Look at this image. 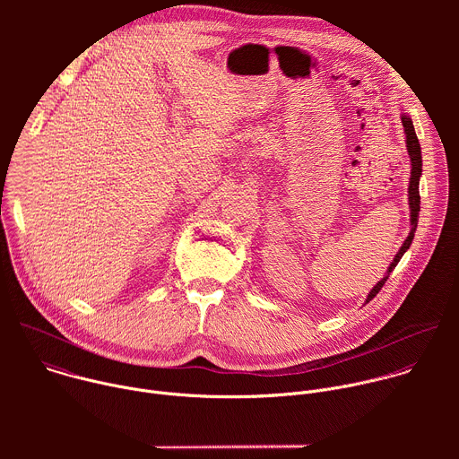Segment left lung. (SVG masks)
Instances as JSON below:
<instances>
[{
  "label": "left lung",
  "instance_id": "1",
  "mask_svg": "<svg viewBox=\"0 0 459 459\" xmlns=\"http://www.w3.org/2000/svg\"><path fill=\"white\" fill-rule=\"evenodd\" d=\"M402 123H403V130H405V143H407V152H409V158H411V179H409V209H411V232L407 236V239L403 241V245L400 247L398 254L394 255V259L390 261V265L385 273V276L372 287V290L368 292L367 299H365V305L381 290V287L385 285V281L388 280L390 273L394 271V267L400 264V259L403 257V254L409 250L412 239H414V232H416V227H418V218H420V178H421V167H423V161H421V147H420V142H418V136H416V130H414V123L411 119V116L407 112L402 114Z\"/></svg>",
  "mask_w": 459,
  "mask_h": 459
}]
</instances>
